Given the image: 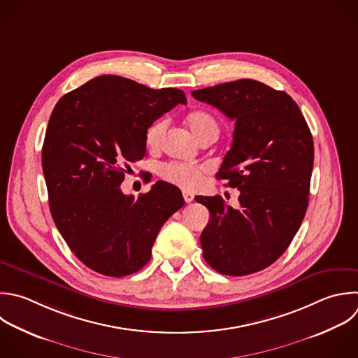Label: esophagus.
Instances as JSON below:
<instances>
[{
  "label": "esophagus",
  "instance_id": "esophagus-1",
  "mask_svg": "<svg viewBox=\"0 0 358 358\" xmlns=\"http://www.w3.org/2000/svg\"><path fill=\"white\" fill-rule=\"evenodd\" d=\"M183 199H185V201H186V203H190V201H193V199H194V194H193L192 192L183 190Z\"/></svg>",
  "mask_w": 358,
  "mask_h": 358
}]
</instances>
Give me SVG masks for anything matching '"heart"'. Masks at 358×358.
Here are the masks:
<instances>
[{
  "label": "heart",
  "instance_id": "heart-1",
  "mask_svg": "<svg viewBox=\"0 0 358 358\" xmlns=\"http://www.w3.org/2000/svg\"><path fill=\"white\" fill-rule=\"evenodd\" d=\"M186 122L192 133L199 138V141L207 137H218L220 134V123L208 112H204V110L192 112L187 116ZM166 129H168V120L165 117L155 120L145 131L147 145L152 150H158L162 145V140ZM206 172H207L206 165H193V164H185L179 161L164 162L158 168V173L164 180L185 189L197 187L201 183Z\"/></svg>",
  "mask_w": 358,
  "mask_h": 358
}]
</instances>
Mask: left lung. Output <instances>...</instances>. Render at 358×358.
I'll list each match as a JSON object with an SVG mask.
<instances>
[{
  "instance_id": "obj_1",
  "label": "left lung",
  "mask_w": 358,
  "mask_h": 358,
  "mask_svg": "<svg viewBox=\"0 0 358 358\" xmlns=\"http://www.w3.org/2000/svg\"><path fill=\"white\" fill-rule=\"evenodd\" d=\"M192 95L235 122L217 179L238 187L239 208L220 196L196 197L211 214L200 236L203 256L221 274L260 271L285 252L305 217L313 166L310 130L289 95L255 80Z\"/></svg>"
}]
</instances>
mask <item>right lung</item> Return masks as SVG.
<instances>
[{
  "label": "right lung",
  "mask_w": 358,
  "mask_h": 358,
  "mask_svg": "<svg viewBox=\"0 0 358 358\" xmlns=\"http://www.w3.org/2000/svg\"><path fill=\"white\" fill-rule=\"evenodd\" d=\"M179 103L180 90L101 76L53 109L42 150L50 213L91 270L123 277L143 268L161 227L183 207L180 190L162 180L137 199L120 189L129 164L145 155L147 129Z\"/></svg>",
  "instance_id": "right-lung-1"
}]
</instances>
